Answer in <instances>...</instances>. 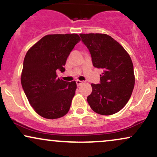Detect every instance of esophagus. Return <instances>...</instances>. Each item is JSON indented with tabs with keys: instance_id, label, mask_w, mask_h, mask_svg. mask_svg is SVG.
<instances>
[{
	"instance_id": "obj_1",
	"label": "esophagus",
	"mask_w": 157,
	"mask_h": 157,
	"mask_svg": "<svg viewBox=\"0 0 157 157\" xmlns=\"http://www.w3.org/2000/svg\"><path fill=\"white\" fill-rule=\"evenodd\" d=\"M75 82H76V84H77V86H80V85H82V82H81V81H79V80H76L75 81Z\"/></svg>"
}]
</instances>
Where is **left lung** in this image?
<instances>
[{"label": "left lung", "instance_id": "8db88e82", "mask_svg": "<svg viewBox=\"0 0 157 157\" xmlns=\"http://www.w3.org/2000/svg\"><path fill=\"white\" fill-rule=\"evenodd\" d=\"M95 67L103 73L100 84H92L87 102L94 112L102 115L117 113L124 107L134 90V67L126 50L112 36L104 34H81Z\"/></svg>", "mask_w": 157, "mask_h": 157}]
</instances>
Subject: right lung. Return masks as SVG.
Wrapping results in <instances>:
<instances>
[{"mask_svg":"<svg viewBox=\"0 0 157 157\" xmlns=\"http://www.w3.org/2000/svg\"><path fill=\"white\" fill-rule=\"evenodd\" d=\"M80 40L76 34L46 35L25 54L22 86L31 106L45 118H59L69 111L76 83L57 78L56 71H65L67 57Z\"/></svg>","mask_w":157,"mask_h":157,"instance_id":"obj_1","label":"right lung"}]
</instances>
